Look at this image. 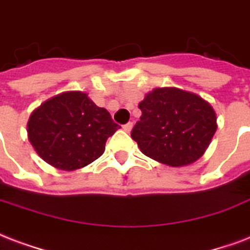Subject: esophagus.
Returning <instances> with one entry per match:
<instances>
[{"label":"esophagus","instance_id":"1","mask_svg":"<svg viewBox=\"0 0 250 250\" xmlns=\"http://www.w3.org/2000/svg\"><path fill=\"white\" fill-rule=\"evenodd\" d=\"M131 127H133V123H127V124H125V125H124L123 129L126 131V133H129V131L131 130Z\"/></svg>","mask_w":250,"mask_h":250}]
</instances>
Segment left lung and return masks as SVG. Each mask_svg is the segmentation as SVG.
<instances>
[{
  "label": "left lung",
  "mask_w": 250,
  "mask_h": 250,
  "mask_svg": "<svg viewBox=\"0 0 250 250\" xmlns=\"http://www.w3.org/2000/svg\"><path fill=\"white\" fill-rule=\"evenodd\" d=\"M139 109L142 116L131 138L145 155L171 167L194 163L215 134V111L193 92L155 88L139 103Z\"/></svg>",
  "instance_id": "8db88e82"
}]
</instances>
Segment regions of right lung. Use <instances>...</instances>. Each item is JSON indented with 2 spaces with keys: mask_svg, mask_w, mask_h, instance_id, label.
<instances>
[{
  "mask_svg": "<svg viewBox=\"0 0 250 250\" xmlns=\"http://www.w3.org/2000/svg\"><path fill=\"white\" fill-rule=\"evenodd\" d=\"M119 125L87 94L67 91L36 108L27 123L28 141L44 162L62 171L86 167L103 155Z\"/></svg>",
  "mask_w": 250,
  "mask_h": 250,
  "instance_id": "obj_1",
  "label": "right lung"
}]
</instances>
